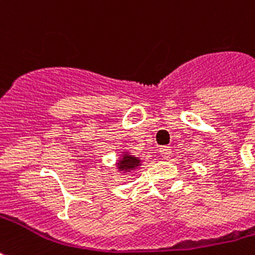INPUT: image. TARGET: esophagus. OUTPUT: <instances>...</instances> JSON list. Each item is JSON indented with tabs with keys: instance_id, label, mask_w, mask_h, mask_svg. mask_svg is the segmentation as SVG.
<instances>
[{
	"instance_id": "1",
	"label": "esophagus",
	"mask_w": 255,
	"mask_h": 255,
	"mask_svg": "<svg viewBox=\"0 0 255 255\" xmlns=\"http://www.w3.org/2000/svg\"><path fill=\"white\" fill-rule=\"evenodd\" d=\"M159 154H161L162 159H167L171 154V148L169 146H162L159 148Z\"/></svg>"
}]
</instances>
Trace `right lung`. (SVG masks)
<instances>
[{
    "mask_svg": "<svg viewBox=\"0 0 255 255\" xmlns=\"http://www.w3.org/2000/svg\"><path fill=\"white\" fill-rule=\"evenodd\" d=\"M136 166H139V159L135 158V156L127 155V154L119 161V167L122 170H131V169L136 167Z\"/></svg>",
    "mask_w": 255,
    "mask_h": 255,
    "instance_id": "right-lung-1",
    "label": "right lung"
}]
</instances>
